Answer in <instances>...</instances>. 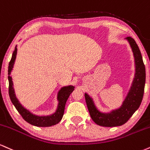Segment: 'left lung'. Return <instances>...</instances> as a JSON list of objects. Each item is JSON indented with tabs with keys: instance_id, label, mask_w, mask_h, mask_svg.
Wrapping results in <instances>:
<instances>
[{
	"instance_id": "8db88e82",
	"label": "left lung",
	"mask_w": 150,
	"mask_h": 150,
	"mask_svg": "<svg viewBox=\"0 0 150 150\" xmlns=\"http://www.w3.org/2000/svg\"><path fill=\"white\" fill-rule=\"evenodd\" d=\"M129 43L135 61V76L127 96L120 107L110 112H102L96 107L94 100L85 93L86 105L90 115L96 124L105 127H114L124 124L140 107L145 85V67L140 49L131 37L125 38Z\"/></svg>"
}]
</instances>
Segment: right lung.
I'll use <instances>...</instances> for the list:
<instances>
[{"mask_svg": "<svg viewBox=\"0 0 150 150\" xmlns=\"http://www.w3.org/2000/svg\"><path fill=\"white\" fill-rule=\"evenodd\" d=\"M17 48L16 45L15 50L12 53L11 60L9 63L8 66V81H9V96H10V100L12 103L13 104L14 106L15 107L16 110L18 111L23 119L25 120L26 122L29 124L33 125L35 126H38V127H48V126H52L54 125L58 124L62 119L63 115H64L65 105H66L67 100H68L70 94L73 92L74 90V86H64L61 88V89L58 91L57 99L58 101V105L57 110L55 112L51 115L47 116H38L36 114L31 113L30 111L26 110L22 106V104L19 103L18 99L16 97L15 89L13 87V82H12L11 71L13 69L14 64L16 59V56H17Z\"/></svg>", "mask_w": 150, "mask_h": 150, "instance_id": "add662e5", "label": "right lung"}]
</instances>
